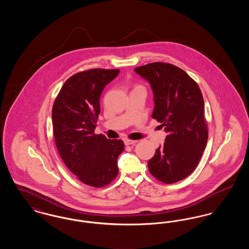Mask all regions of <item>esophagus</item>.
Returning a JSON list of instances; mask_svg holds the SVG:
<instances>
[{"mask_svg":"<svg viewBox=\"0 0 249 249\" xmlns=\"http://www.w3.org/2000/svg\"><path fill=\"white\" fill-rule=\"evenodd\" d=\"M137 141H134V140H125L124 141V143H125V145H131V144H134V143H136Z\"/></svg>","mask_w":249,"mask_h":249,"instance_id":"esophagus-1","label":"esophagus"}]
</instances>
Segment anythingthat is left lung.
Segmentation results:
<instances>
[{
	"label": "left lung",
	"mask_w": 249,
	"mask_h": 249,
	"mask_svg": "<svg viewBox=\"0 0 249 249\" xmlns=\"http://www.w3.org/2000/svg\"><path fill=\"white\" fill-rule=\"evenodd\" d=\"M134 71L150 84L152 118L167 132L164 144L147 162L149 172L165 184L176 183L195 170L207 142L201 89L186 71L173 64L153 62Z\"/></svg>",
	"instance_id": "obj_1"
}]
</instances>
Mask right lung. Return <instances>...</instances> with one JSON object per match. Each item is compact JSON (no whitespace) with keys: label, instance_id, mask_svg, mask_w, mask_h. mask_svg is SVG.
<instances>
[{"label":"right lung","instance_id":"right-lung-1","mask_svg":"<svg viewBox=\"0 0 249 249\" xmlns=\"http://www.w3.org/2000/svg\"><path fill=\"white\" fill-rule=\"evenodd\" d=\"M117 70L91 69L73 74L63 84L52 108L55 142L65 165L84 184L101 188L119 174L122 140L95 134L100 97Z\"/></svg>","mask_w":249,"mask_h":249}]
</instances>
